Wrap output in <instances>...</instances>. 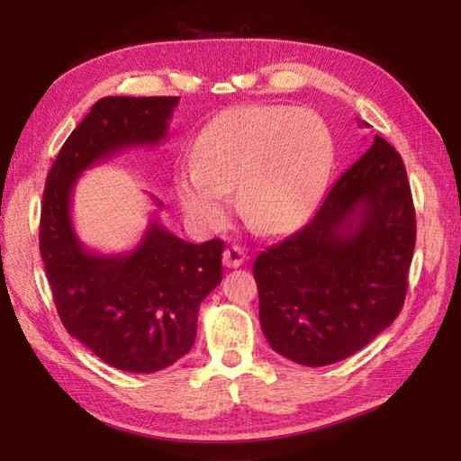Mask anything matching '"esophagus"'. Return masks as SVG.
<instances>
[{"mask_svg": "<svg viewBox=\"0 0 461 461\" xmlns=\"http://www.w3.org/2000/svg\"><path fill=\"white\" fill-rule=\"evenodd\" d=\"M246 259H248L246 251H243V248H240V246H231L223 251V266L225 267L236 269V267L243 266V261Z\"/></svg>", "mask_w": 461, "mask_h": 461, "instance_id": "obj_1", "label": "esophagus"}]
</instances>
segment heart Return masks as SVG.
<instances>
[{
    "label": "heart",
    "mask_w": 461,
    "mask_h": 461,
    "mask_svg": "<svg viewBox=\"0 0 461 461\" xmlns=\"http://www.w3.org/2000/svg\"><path fill=\"white\" fill-rule=\"evenodd\" d=\"M330 146L315 114L285 106H238L195 142L192 172L176 182L184 212L203 228L223 223V194L259 233H285L307 218L325 185Z\"/></svg>",
    "instance_id": "b5f03b06"
}]
</instances>
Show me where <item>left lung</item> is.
I'll return each instance as SVG.
<instances>
[{
    "label": "left lung",
    "mask_w": 461,
    "mask_h": 461,
    "mask_svg": "<svg viewBox=\"0 0 461 461\" xmlns=\"http://www.w3.org/2000/svg\"><path fill=\"white\" fill-rule=\"evenodd\" d=\"M414 246L404 162L376 134L305 228L253 263L271 348L305 366L332 365L365 348L402 311Z\"/></svg>",
    "instance_id": "8db88e82"
}]
</instances>
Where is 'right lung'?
Wrapping results in <instances>:
<instances>
[{
	"label": "right lung",
	"instance_id": "obj_1",
	"mask_svg": "<svg viewBox=\"0 0 461 461\" xmlns=\"http://www.w3.org/2000/svg\"><path fill=\"white\" fill-rule=\"evenodd\" d=\"M176 104L178 96L96 101L45 182L39 249L59 317L68 335L124 372L162 370L192 348L200 303L221 281L223 241H184L152 218L132 251H89L73 228V190L93 164L132 146L158 144Z\"/></svg>",
	"mask_w": 461,
	"mask_h": 461
}]
</instances>
